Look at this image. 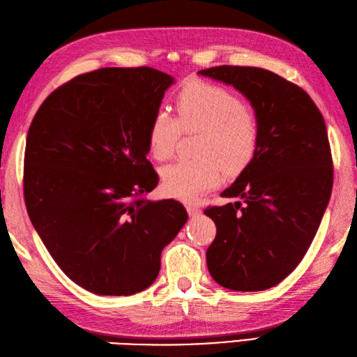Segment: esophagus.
Here are the masks:
<instances>
[{
    "instance_id": "esophagus-1",
    "label": "esophagus",
    "mask_w": 357,
    "mask_h": 357,
    "mask_svg": "<svg viewBox=\"0 0 357 357\" xmlns=\"http://www.w3.org/2000/svg\"><path fill=\"white\" fill-rule=\"evenodd\" d=\"M186 209H188V212H189V215H197V213H200V208L197 204H192V203H189L188 206H186Z\"/></svg>"
}]
</instances>
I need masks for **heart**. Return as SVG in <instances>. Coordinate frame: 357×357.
Instances as JSON below:
<instances>
[{
	"label": "heart",
	"instance_id": "b5f03b06",
	"mask_svg": "<svg viewBox=\"0 0 357 357\" xmlns=\"http://www.w3.org/2000/svg\"><path fill=\"white\" fill-rule=\"evenodd\" d=\"M177 119L158 109L148 126V148L157 160L176 153L181 130L200 131V157L178 160L162 171L163 188L171 197L195 202L217 188L225 171L240 172L255 157L259 142L257 117L223 86L191 82L176 98Z\"/></svg>",
	"mask_w": 357,
	"mask_h": 357
}]
</instances>
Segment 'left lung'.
Listing matches in <instances>:
<instances>
[{"label":"left lung","mask_w":357,"mask_h":357,"mask_svg":"<svg viewBox=\"0 0 357 357\" xmlns=\"http://www.w3.org/2000/svg\"><path fill=\"white\" fill-rule=\"evenodd\" d=\"M199 75L238 90L259 125L255 157L221 192L241 202L204 211L217 226L206 250L209 273L231 290L271 289L304 258L330 202L326 122L303 89L268 70L220 66Z\"/></svg>","instance_id":"8db88e82"}]
</instances>
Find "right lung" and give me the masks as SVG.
Instances as JSON below:
<instances>
[{
	"label": "right lung",
	"mask_w": 357,
	"mask_h": 357,
	"mask_svg": "<svg viewBox=\"0 0 357 357\" xmlns=\"http://www.w3.org/2000/svg\"><path fill=\"white\" fill-rule=\"evenodd\" d=\"M174 77L149 67L100 68L39 107L24 155V200L35 231L68 278L96 295L151 286L188 212L146 200L158 176L148 126Z\"/></svg>",
	"instance_id": "right-lung-1"
}]
</instances>
